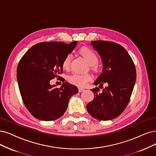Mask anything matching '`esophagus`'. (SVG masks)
<instances>
[{
	"label": "esophagus",
	"instance_id": "34e87169",
	"mask_svg": "<svg viewBox=\"0 0 156 156\" xmlns=\"http://www.w3.org/2000/svg\"><path fill=\"white\" fill-rule=\"evenodd\" d=\"M85 89H82V88H78V91L80 92V93H82V92L84 91Z\"/></svg>",
	"mask_w": 156,
	"mask_h": 156
}]
</instances>
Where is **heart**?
I'll use <instances>...</instances> for the list:
<instances>
[{"label": "heart", "instance_id": "obj_1", "mask_svg": "<svg viewBox=\"0 0 156 156\" xmlns=\"http://www.w3.org/2000/svg\"><path fill=\"white\" fill-rule=\"evenodd\" d=\"M80 53L90 66H94L98 62V57L95 52L88 48H82L80 50ZM72 55L68 54L62 62V67L64 69H68L71 65ZM92 77L89 74L73 73L68 77L69 82L78 87H83L88 82L91 80Z\"/></svg>", "mask_w": 156, "mask_h": 156}]
</instances>
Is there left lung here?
Masks as SVG:
<instances>
[{
	"mask_svg": "<svg viewBox=\"0 0 156 156\" xmlns=\"http://www.w3.org/2000/svg\"><path fill=\"white\" fill-rule=\"evenodd\" d=\"M93 48L100 56L102 73L94 82L102 86L91 89L94 94L93 100L87 105L91 116L102 121L117 118L127 106L136 80V68L130 56L122 45L108 41H92Z\"/></svg>",
	"mask_w": 156,
	"mask_h": 156,
	"instance_id": "left-lung-1",
	"label": "left lung"
}]
</instances>
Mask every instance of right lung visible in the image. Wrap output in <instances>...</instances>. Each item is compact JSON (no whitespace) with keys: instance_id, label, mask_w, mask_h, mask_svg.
I'll list each match as a JSON object with an SVG mask.
<instances>
[{"instance_id":"add662e5","label":"right lung","mask_w":156,"mask_h":156,"mask_svg":"<svg viewBox=\"0 0 156 156\" xmlns=\"http://www.w3.org/2000/svg\"><path fill=\"white\" fill-rule=\"evenodd\" d=\"M78 41L42 42L34 45L20 60L16 78L23 101L38 119L52 121L60 118L70 98L78 92L76 86L63 82L60 88L51 85V80L63 72L62 62ZM64 82V81H63Z\"/></svg>"}]
</instances>
